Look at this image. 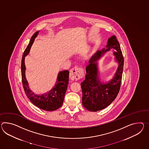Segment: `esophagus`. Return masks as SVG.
Segmentation results:
<instances>
[{
	"mask_svg": "<svg viewBox=\"0 0 149 149\" xmlns=\"http://www.w3.org/2000/svg\"><path fill=\"white\" fill-rule=\"evenodd\" d=\"M83 76L84 70L81 68L74 67L70 70L69 78L73 81L79 80Z\"/></svg>",
	"mask_w": 149,
	"mask_h": 149,
	"instance_id": "1",
	"label": "esophagus"
}]
</instances>
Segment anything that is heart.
<instances>
[{"label": "heart", "instance_id": "heart-1", "mask_svg": "<svg viewBox=\"0 0 149 149\" xmlns=\"http://www.w3.org/2000/svg\"><path fill=\"white\" fill-rule=\"evenodd\" d=\"M87 54L84 55V57H86H86H87Z\"/></svg>", "mask_w": 149, "mask_h": 149}]
</instances>
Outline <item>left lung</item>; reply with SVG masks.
I'll use <instances>...</instances> for the list:
<instances>
[{
	"instance_id": "obj_1",
	"label": "left lung",
	"mask_w": 149,
	"mask_h": 149,
	"mask_svg": "<svg viewBox=\"0 0 149 149\" xmlns=\"http://www.w3.org/2000/svg\"><path fill=\"white\" fill-rule=\"evenodd\" d=\"M106 48L97 51L91 58L86 69L85 80L81 84L83 93L82 105L90 111H97L107 107L115 100L120 91L124 58L116 36L109 38ZM111 49H116L113 53L119 66L113 79L107 83H102L99 78L96 61Z\"/></svg>"
}]
</instances>
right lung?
Returning <instances> with one entry per match:
<instances>
[{
    "instance_id": "right-lung-1",
    "label": "right lung",
    "mask_w": 149,
    "mask_h": 149,
    "mask_svg": "<svg viewBox=\"0 0 149 149\" xmlns=\"http://www.w3.org/2000/svg\"><path fill=\"white\" fill-rule=\"evenodd\" d=\"M39 32V31H37L32 36L29 44L27 46L22 55L21 65L22 82L26 96L34 105L44 110L52 111L58 109L63 104L65 92L69 83V71L63 70L60 72L54 87L46 94L39 95L36 94L30 90L28 82L25 77V58L27 55L29 54L34 39Z\"/></svg>"
}]
</instances>
